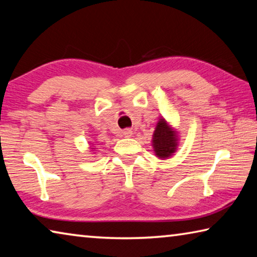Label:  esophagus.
Returning a JSON list of instances; mask_svg holds the SVG:
<instances>
[{"mask_svg":"<svg viewBox=\"0 0 257 257\" xmlns=\"http://www.w3.org/2000/svg\"><path fill=\"white\" fill-rule=\"evenodd\" d=\"M122 134H123V137H125V138H130V137H133V135H134V133H133L132 130H130V129H125V130H123Z\"/></svg>","mask_w":257,"mask_h":257,"instance_id":"1","label":"esophagus"}]
</instances>
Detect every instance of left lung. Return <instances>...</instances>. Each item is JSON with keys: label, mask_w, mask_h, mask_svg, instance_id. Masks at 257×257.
<instances>
[{"label": "left lung", "mask_w": 257, "mask_h": 257, "mask_svg": "<svg viewBox=\"0 0 257 257\" xmlns=\"http://www.w3.org/2000/svg\"><path fill=\"white\" fill-rule=\"evenodd\" d=\"M152 139L154 153L159 159H169L178 149V133L164 118L158 121Z\"/></svg>", "instance_id": "8db88e82"}]
</instances>
